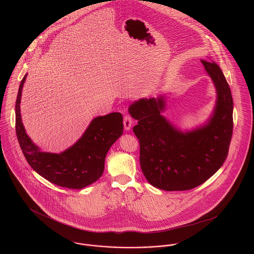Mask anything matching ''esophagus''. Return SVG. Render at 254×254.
I'll list each match as a JSON object with an SVG mask.
<instances>
[{"label":"esophagus","instance_id":"1","mask_svg":"<svg viewBox=\"0 0 254 254\" xmlns=\"http://www.w3.org/2000/svg\"><path fill=\"white\" fill-rule=\"evenodd\" d=\"M131 126H132V118L129 115H126L124 117V127H125V129L128 131L131 128Z\"/></svg>","mask_w":254,"mask_h":254}]
</instances>
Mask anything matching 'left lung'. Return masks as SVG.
I'll use <instances>...</instances> for the list:
<instances>
[{
    "label": "left lung",
    "mask_w": 254,
    "mask_h": 254,
    "mask_svg": "<svg viewBox=\"0 0 254 254\" xmlns=\"http://www.w3.org/2000/svg\"><path fill=\"white\" fill-rule=\"evenodd\" d=\"M217 91L208 122L182 132L161 112L165 97L140 99L128 108L138 124L133 132L140 143V165L153 187L179 191L194 189L209 179L228 157L233 129V101L224 74L214 62L202 60Z\"/></svg>",
    "instance_id": "left-lung-1"
}]
</instances>
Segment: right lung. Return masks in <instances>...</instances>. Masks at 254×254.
<instances>
[{"label":"right lung","instance_id":"1","mask_svg":"<svg viewBox=\"0 0 254 254\" xmlns=\"http://www.w3.org/2000/svg\"><path fill=\"white\" fill-rule=\"evenodd\" d=\"M24 75L16 100V134L29 166L48 181L67 189L81 190L96 182L103 174L110 146L123 134V115L112 112L94 118L83 136L61 153L43 152L25 133L21 118V96Z\"/></svg>","mask_w":254,"mask_h":254}]
</instances>
